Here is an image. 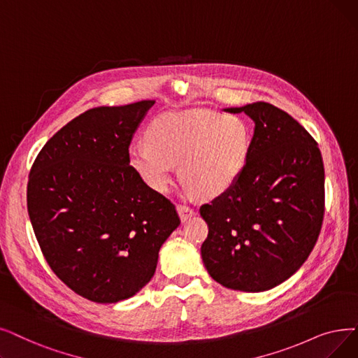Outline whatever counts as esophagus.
Listing matches in <instances>:
<instances>
[{
	"mask_svg": "<svg viewBox=\"0 0 358 358\" xmlns=\"http://www.w3.org/2000/svg\"><path fill=\"white\" fill-rule=\"evenodd\" d=\"M177 210H178V215H180V217H181V221L189 220V217H192V216L196 213V210H194L193 208L187 206V205H178V206H177Z\"/></svg>",
	"mask_w": 358,
	"mask_h": 358,
	"instance_id": "34e87169",
	"label": "esophagus"
}]
</instances>
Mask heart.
I'll use <instances>...</instances> for the list:
<instances>
[{"label":"heart","mask_w":358,"mask_h":358,"mask_svg":"<svg viewBox=\"0 0 358 358\" xmlns=\"http://www.w3.org/2000/svg\"><path fill=\"white\" fill-rule=\"evenodd\" d=\"M146 143L129 149L130 168L152 190L164 193L180 164L181 180L199 196L212 199L231 189L245 168L252 134L237 115L185 110L155 118Z\"/></svg>","instance_id":"heart-1"}]
</instances>
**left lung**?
<instances>
[{
	"label": "left lung",
	"instance_id": "1",
	"mask_svg": "<svg viewBox=\"0 0 358 358\" xmlns=\"http://www.w3.org/2000/svg\"><path fill=\"white\" fill-rule=\"evenodd\" d=\"M228 113L255 121L245 168L210 203L201 259L221 285L245 292L271 289L297 272L312 253L324 213V169L315 138L268 102Z\"/></svg>",
	"mask_w": 358,
	"mask_h": 358
}]
</instances>
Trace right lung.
I'll return each instance as SVG.
<instances>
[{
  "instance_id": "obj_1",
  "label": "right lung",
  "mask_w": 358,
  "mask_h": 358,
  "mask_svg": "<svg viewBox=\"0 0 358 358\" xmlns=\"http://www.w3.org/2000/svg\"><path fill=\"white\" fill-rule=\"evenodd\" d=\"M155 101L99 106L57 131L32 165L27 212L43 257L95 303L133 297L178 225L176 206L130 168L129 146Z\"/></svg>"
}]
</instances>
